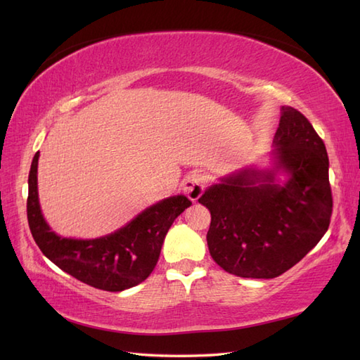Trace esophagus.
I'll return each mask as SVG.
<instances>
[{
  "instance_id": "34e87169",
  "label": "esophagus",
  "mask_w": 360,
  "mask_h": 360,
  "mask_svg": "<svg viewBox=\"0 0 360 360\" xmlns=\"http://www.w3.org/2000/svg\"><path fill=\"white\" fill-rule=\"evenodd\" d=\"M182 190L190 201H198L205 190V176L200 172H192L182 181Z\"/></svg>"
}]
</instances>
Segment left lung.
I'll list each match as a JSON object with an SVG mask.
<instances>
[{
	"instance_id": "obj_1",
	"label": "left lung",
	"mask_w": 360,
	"mask_h": 360,
	"mask_svg": "<svg viewBox=\"0 0 360 360\" xmlns=\"http://www.w3.org/2000/svg\"><path fill=\"white\" fill-rule=\"evenodd\" d=\"M274 168H243L205 190L198 202L210 210L207 246L229 274L275 278L322 240L333 195L326 148L309 120L283 106L274 136ZM288 174L280 183L276 173Z\"/></svg>"
}]
</instances>
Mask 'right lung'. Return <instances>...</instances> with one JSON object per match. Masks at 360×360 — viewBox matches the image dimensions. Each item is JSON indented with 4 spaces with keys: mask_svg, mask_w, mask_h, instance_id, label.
I'll list each match as a JSON object with an SVG mask.
<instances>
[{
    "mask_svg": "<svg viewBox=\"0 0 360 360\" xmlns=\"http://www.w3.org/2000/svg\"><path fill=\"white\" fill-rule=\"evenodd\" d=\"M35 153L29 172L27 221L37 246L60 269L86 285L119 292L139 285L155 269L173 221L192 205L184 195L153 204L114 233L94 240L58 236L46 223L38 202Z\"/></svg>",
    "mask_w": 360,
    "mask_h": 360,
    "instance_id": "obj_1",
    "label": "right lung"
}]
</instances>
